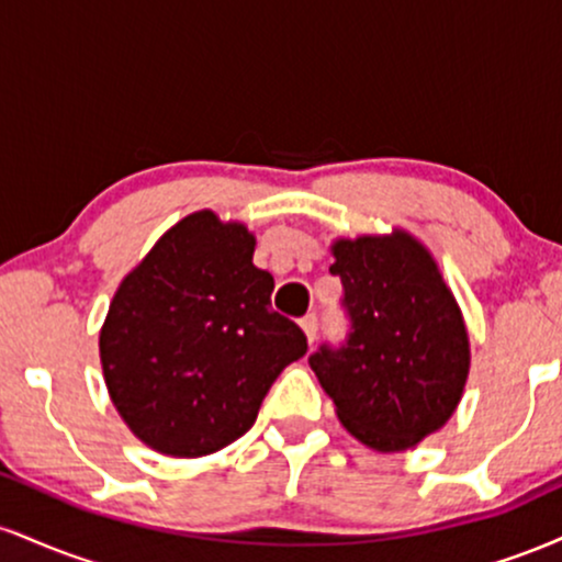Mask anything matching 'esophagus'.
<instances>
[{"label": "esophagus", "mask_w": 562, "mask_h": 562, "mask_svg": "<svg viewBox=\"0 0 562 562\" xmlns=\"http://www.w3.org/2000/svg\"><path fill=\"white\" fill-rule=\"evenodd\" d=\"M301 330H303V335H306L308 344H314V340H317V333H319V322H317V317H314V314H308V317H303V319H301Z\"/></svg>", "instance_id": "34e87169"}]
</instances>
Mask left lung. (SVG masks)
Here are the masks:
<instances>
[{
	"label": "left lung",
	"instance_id": "1",
	"mask_svg": "<svg viewBox=\"0 0 562 562\" xmlns=\"http://www.w3.org/2000/svg\"><path fill=\"white\" fill-rule=\"evenodd\" d=\"M346 290L344 348L308 357L335 415L375 451H406L441 430L465 391L470 338L441 269L412 232L335 237Z\"/></svg>",
	"mask_w": 562,
	"mask_h": 562
}]
</instances>
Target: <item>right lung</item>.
<instances>
[{
	"mask_svg": "<svg viewBox=\"0 0 562 562\" xmlns=\"http://www.w3.org/2000/svg\"><path fill=\"white\" fill-rule=\"evenodd\" d=\"M256 237L211 209L184 216L121 280L100 327L115 412L166 457L214 454L256 423L282 370L306 353L295 322L272 312Z\"/></svg>",
	"mask_w": 562,
	"mask_h": 562,
	"instance_id": "right-lung-1",
	"label": "right lung"
}]
</instances>
